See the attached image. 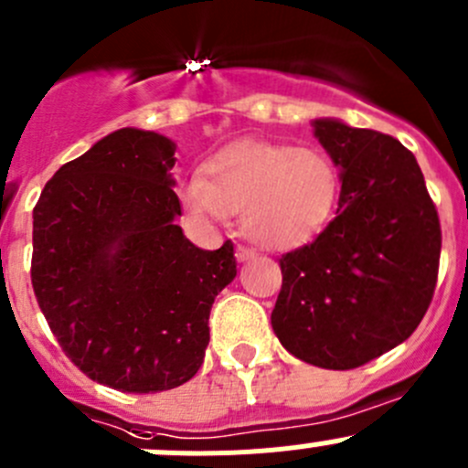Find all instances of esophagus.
Listing matches in <instances>:
<instances>
[{
  "instance_id": "34e87169",
  "label": "esophagus",
  "mask_w": 468,
  "mask_h": 468,
  "mask_svg": "<svg viewBox=\"0 0 468 468\" xmlns=\"http://www.w3.org/2000/svg\"><path fill=\"white\" fill-rule=\"evenodd\" d=\"M254 257H257V254H254V250L245 248V245H236V261L239 263L250 261V259H254Z\"/></svg>"
}]
</instances>
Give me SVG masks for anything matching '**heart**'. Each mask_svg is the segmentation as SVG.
Segmentation results:
<instances>
[{"label":"heart","instance_id":"obj_1","mask_svg":"<svg viewBox=\"0 0 468 468\" xmlns=\"http://www.w3.org/2000/svg\"><path fill=\"white\" fill-rule=\"evenodd\" d=\"M341 179L330 156L314 147L239 141L207 161L205 177L182 186V202L202 223L243 214V232L266 250L312 243L339 202Z\"/></svg>","mask_w":468,"mask_h":468}]
</instances>
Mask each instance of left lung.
Here are the masks:
<instances>
[{"label":"left lung","instance_id":"obj_1","mask_svg":"<svg viewBox=\"0 0 468 468\" xmlns=\"http://www.w3.org/2000/svg\"><path fill=\"white\" fill-rule=\"evenodd\" d=\"M339 168L336 218L280 259L272 330L293 357L348 371L419 327L437 284L441 229L414 154L396 138L312 120Z\"/></svg>","mask_w":468,"mask_h":468}]
</instances>
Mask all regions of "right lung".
Here are the masks:
<instances>
[{"instance_id":"1","label":"right lung","mask_w":468,"mask_h":468,"mask_svg":"<svg viewBox=\"0 0 468 468\" xmlns=\"http://www.w3.org/2000/svg\"><path fill=\"white\" fill-rule=\"evenodd\" d=\"M168 136L124 127L61 165L34 209L31 284L79 371L127 393L175 389L202 367L209 312L236 277L232 240L186 239Z\"/></svg>"}]
</instances>
